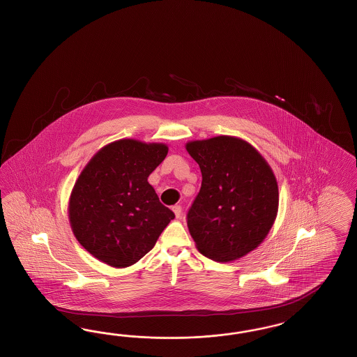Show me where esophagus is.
<instances>
[{
	"mask_svg": "<svg viewBox=\"0 0 357 357\" xmlns=\"http://www.w3.org/2000/svg\"><path fill=\"white\" fill-rule=\"evenodd\" d=\"M172 212L175 213V218L179 219L181 215H182V207H181V206H174V207H172Z\"/></svg>",
	"mask_w": 357,
	"mask_h": 357,
	"instance_id": "1",
	"label": "esophagus"
}]
</instances>
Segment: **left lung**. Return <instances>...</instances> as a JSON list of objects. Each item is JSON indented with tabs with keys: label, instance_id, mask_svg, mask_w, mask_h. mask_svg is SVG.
<instances>
[{
	"label": "left lung",
	"instance_id": "8db88e82",
	"mask_svg": "<svg viewBox=\"0 0 357 357\" xmlns=\"http://www.w3.org/2000/svg\"><path fill=\"white\" fill-rule=\"evenodd\" d=\"M202 187L187 215L197 249L218 262L241 259L265 240L278 213V185L257 149L234 135L188 141Z\"/></svg>",
	"mask_w": 357,
	"mask_h": 357
}]
</instances>
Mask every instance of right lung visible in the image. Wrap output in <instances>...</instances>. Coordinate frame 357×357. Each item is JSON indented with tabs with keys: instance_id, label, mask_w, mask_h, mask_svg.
Instances as JSON below:
<instances>
[{
	"instance_id": "1",
	"label": "right lung",
	"mask_w": 357,
	"mask_h": 357,
	"mask_svg": "<svg viewBox=\"0 0 357 357\" xmlns=\"http://www.w3.org/2000/svg\"><path fill=\"white\" fill-rule=\"evenodd\" d=\"M167 153L162 142L123 138L88 160L70 195L68 220L95 259L119 269L135 265L175 218L148 182Z\"/></svg>"
}]
</instances>
